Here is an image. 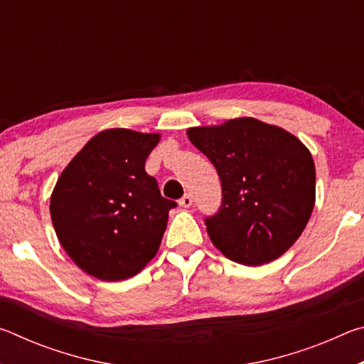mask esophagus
<instances>
[{
  "instance_id": "1",
  "label": "esophagus",
  "mask_w": 364,
  "mask_h": 364,
  "mask_svg": "<svg viewBox=\"0 0 364 364\" xmlns=\"http://www.w3.org/2000/svg\"><path fill=\"white\" fill-rule=\"evenodd\" d=\"M180 205L181 207H191L193 205V197H191V194H184L181 199H180Z\"/></svg>"
}]
</instances>
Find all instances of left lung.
I'll list each match as a JSON object with an SVG mask.
<instances>
[{
  "label": "left lung",
  "instance_id": "1",
  "mask_svg": "<svg viewBox=\"0 0 364 364\" xmlns=\"http://www.w3.org/2000/svg\"><path fill=\"white\" fill-rule=\"evenodd\" d=\"M188 136L221 181V205L204 220L215 247L249 267L279 258L315 207L310 151L282 128L249 117L189 128Z\"/></svg>",
  "mask_w": 364,
  "mask_h": 364
}]
</instances>
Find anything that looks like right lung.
Here are the masks:
<instances>
[{
    "instance_id": "add662e5",
    "label": "right lung",
    "mask_w": 364,
    "mask_h": 364,
    "mask_svg": "<svg viewBox=\"0 0 364 364\" xmlns=\"http://www.w3.org/2000/svg\"><path fill=\"white\" fill-rule=\"evenodd\" d=\"M159 134L125 128L91 138L59 176L51 220L77 267L101 281L138 274L157 254L175 200L144 170Z\"/></svg>"
}]
</instances>
